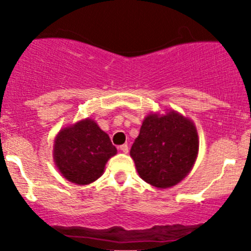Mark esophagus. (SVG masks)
Here are the masks:
<instances>
[{
    "label": "esophagus",
    "instance_id": "1",
    "mask_svg": "<svg viewBox=\"0 0 251 251\" xmlns=\"http://www.w3.org/2000/svg\"><path fill=\"white\" fill-rule=\"evenodd\" d=\"M119 149H120V151L124 152V153H127V152H128V146H127V145H121V146L119 147Z\"/></svg>",
    "mask_w": 251,
    "mask_h": 251
}]
</instances>
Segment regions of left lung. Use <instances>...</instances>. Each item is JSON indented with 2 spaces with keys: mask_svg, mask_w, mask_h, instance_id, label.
Listing matches in <instances>:
<instances>
[{
  "mask_svg": "<svg viewBox=\"0 0 251 251\" xmlns=\"http://www.w3.org/2000/svg\"><path fill=\"white\" fill-rule=\"evenodd\" d=\"M198 152L200 137L193 121L176 110H165L144 119L130 156L145 182L166 189L186 178Z\"/></svg>",
  "mask_w": 251,
  "mask_h": 251,
  "instance_id": "1",
  "label": "left lung"
}]
</instances>
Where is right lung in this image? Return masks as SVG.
Segmentation results:
<instances>
[{"instance_id": "add662e5", "label": "right lung", "mask_w": 251, "mask_h": 251, "mask_svg": "<svg viewBox=\"0 0 251 251\" xmlns=\"http://www.w3.org/2000/svg\"><path fill=\"white\" fill-rule=\"evenodd\" d=\"M116 153L109 135L90 118L60 128L53 142L55 167L67 181L78 186L101 177L107 161Z\"/></svg>"}]
</instances>
